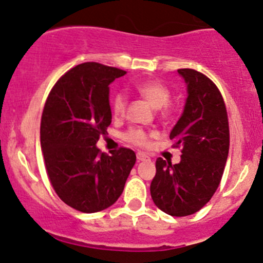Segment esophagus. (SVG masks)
Listing matches in <instances>:
<instances>
[{
  "instance_id": "obj_1",
  "label": "esophagus",
  "mask_w": 263,
  "mask_h": 263,
  "mask_svg": "<svg viewBox=\"0 0 263 263\" xmlns=\"http://www.w3.org/2000/svg\"><path fill=\"white\" fill-rule=\"evenodd\" d=\"M136 156H137V160H139V161H148V160H150V157L143 153H137Z\"/></svg>"
}]
</instances>
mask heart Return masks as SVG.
I'll return each instance as SVG.
<instances>
[{"label": "heart", "instance_id": "heart-1", "mask_svg": "<svg viewBox=\"0 0 263 263\" xmlns=\"http://www.w3.org/2000/svg\"><path fill=\"white\" fill-rule=\"evenodd\" d=\"M135 90L145 99L146 102L151 104L154 108H161V115L164 117H168L171 115V109L168 107V102L171 99V90L167 85L159 81H143L135 84ZM127 108V98L123 93H117L112 99L110 109L115 118L123 117ZM153 134L145 131L140 127H132L126 134L123 135V139L127 142L132 143L135 146L145 147L150 143V137Z\"/></svg>", "mask_w": 263, "mask_h": 263}]
</instances>
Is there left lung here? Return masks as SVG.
<instances>
[{"label":"left lung","instance_id":"1","mask_svg":"<svg viewBox=\"0 0 263 263\" xmlns=\"http://www.w3.org/2000/svg\"><path fill=\"white\" fill-rule=\"evenodd\" d=\"M187 84L180 120L170 132L181 161L156 160L150 192L155 205L173 217L200 211L219 186L229 151V124L224 99L217 85L194 69H178Z\"/></svg>","mask_w":263,"mask_h":263}]
</instances>
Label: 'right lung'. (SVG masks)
I'll return each mask as SVG.
<instances>
[{
  "label": "right lung",
  "instance_id": "right-lung-1",
  "mask_svg": "<svg viewBox=\"0 0 263 263\" xmlns=\"http://www.w3.org/2000/svg\"><path fill=\"white\" fill-rule=\"evenodd\" d=\"M124 74L115 66L83 63L58 79L44 106L40 141L48 178L58 197L79 212L115 204L136 162L131 148L107 155L96 146L112 121L108 85Z\"/></svg>",
  "mask_w": 263,
  "mask_h": 263
}]
</instances>
